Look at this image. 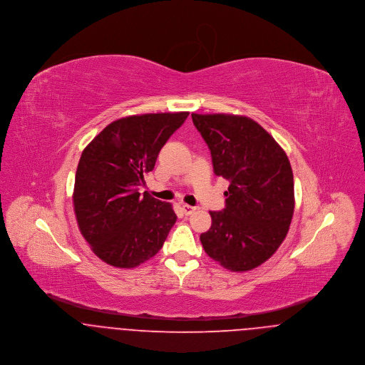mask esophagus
Masks as SVG:
<instances>
[{
	"mask_svg": "<svg viewBox=\"0 0 365 365\" xmlns=\"http://www.w3.org/2000/svg\"><path fill=\"white\" fill-rule=\"evenodd\" d=\"M181 209H182V212L185 213V215H192L197 208L195 207H191V205H185V204H182L181 205Z\"/></svg>",
	"mask_w": 365,
	"mask_h": 365,
	"instance_id": "esophagus-1",
	"label": "esophagus"
}]
</instances>
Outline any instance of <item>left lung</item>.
<instances>
[{"mask_svg":"<svg viewBox=\"0 0 365 365\" xmlns=\"http://www.w3.org/2000/svg\"><path fill=\"white\" fill-rule=\"evenodd\" d=\"M208 145L213 171L230 181L223 210H210L201 235L210 259L230 271H249L268 260L284 242L295 197L289 160L274 138L247 116L192 113Z\"/></svg>","mask_w":365,"mask_h":365,"instance_id":"left-lung-1","label":"left lung"}]
</instances>
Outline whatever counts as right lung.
Here are the masks:
<instances>
[{"label": "right lung", "instance_id": "right-lung-1", "mask_svg": "<svg viewBox=\"0 0 365 365\" xmlns=\"http://www.w3.org/2000/svg\"><path fill=\"white\" fill-rule=\"evenodd\" d=\"M190 112L145 113L113 120L83 150L73 204L81 235L109 265L133 268L163 247L177 220L171 204L139 187L168 138Z\"/></svg>", "mask_w": 365, "mask_h": 365}]
</instances>
